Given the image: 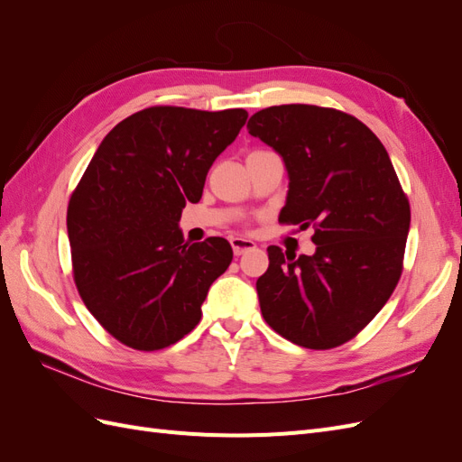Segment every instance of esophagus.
I'll return each instance as SVG.
<instances>
[{
    "instance_id": "esophagus-1",
    "label": "esophagus",
    "mask_w": 462,
    "mask_h": 462,
    "mask_svg": "<svg viewBox=\"0 0 462 462\" xmlns=\"http://www.w3.org/2000/svg\"><path fill=\"white\" fill-rule=\"evenodd\" d=\"M231 246H233V253L236 256H241L245 253H248V250H254L256 248V243L250 241V239H243V236H233L231 239Z\"/></svg>"
}]
</instances>
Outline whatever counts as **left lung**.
<instances>
[{
    "mask_svg": "<svg viewBox=\"0 0 462 462\" xmlns=\"http://www.w3.org/2000/svg\"><path fill=\"white\" fill-rule=\"evenodd\" d=\"M248 133L282 156L289 190L279 221L314 226L312 256L268 246L260 310L306 348L353 339L383 309L402 268L411 208L383 144L343 111L289 104L248 119Z\"/></svg>",
    "mask_w": 462,
    "mask_h": 462,
    "instance_id": "obj_1",
    "label": "left lung"
}]
</instances>
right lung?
I'll return each mask as SVG.
<instances>
[{
    "instance_id": "right-lung-1",
    "label": "right lung",
    "mask_w": 462,
    "mask_h": 462,
    "mask_svg": "<svg viewBox=\"0 0 462 462\" xmlns=\"http://www.w3.org/2000/svg\"><path fill=\"white\" fill-rule=\"evenodd\" d=\"M246 117L245 109L148 107L97 146L69 200L67 233L80 297L117 341L158 351L197 328L233 250L221 236L185 243L179 219L202 199L209 167Z\"/></svg>"
}]
</instances>
